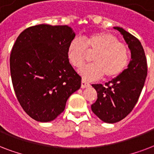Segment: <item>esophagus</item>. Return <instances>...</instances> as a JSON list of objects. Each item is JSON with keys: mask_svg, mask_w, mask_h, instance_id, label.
<instances>
[{"mask_svg": "<svg viewBox=\"0 0 154 154\" xmlns=\"http://www.w3.org/2000/svg\"><path fill=\"white\" fill-rule=\"evenodd\" d=\"M91 86V84L89 83H88L87 81L84 80V79H82V82H81V88H89Z\"/></svg>", "mask_w": 154, "mask_h": 154, "instance_id": "1", "label": "esophagus"}]
</instances>
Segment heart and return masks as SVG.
<instances>
[{
	"label": "heart",
	"mask_w": 154,
	"mask_h": 154,
	"mask_svg": "<svg viewBox=\"0 0 154 154\" xmlns=\"http://www.w3.org/2000/svg\"><path fill=\"white\" fill-rule=\"evenodd\" d=\"M88 52H95L91 58L94 63L79 70L88 80L99 79L103 75L107 79L116 78L128 66V47L108 32H96L84 35L82 39H72L67 46L66 54L69 62L78 67L83 63Z\"/></svg>",
	"instance_id": "heart-1"
}]
</instances>
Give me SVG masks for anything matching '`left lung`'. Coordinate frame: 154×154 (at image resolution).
Wrapping results in <instances>:
<instances>
[{
  "mask_svg": "<svg viewBox=\"0 0 154 154\" xmlns=\"http://www.w3.org/2000/svg\"><path fill=\"white\" fill-rule=\"evenodd\" d=\"M120 32L131 51L128 68L112 80L102 84H92L97 91V100L91 110L101 120L116 123L126 117L136 105L147 76V61L140 42L120 27Z\"/></svg>",
  "mask_w": 154,
  "mask_h": 154,
  "instance_id": "1",
  "label": "left lung"
}]
</instances>
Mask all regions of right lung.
I'll use <instances>...</instances> for the list:
<instances>
[{
  "mask_svg": "<svg viewBox=\"0 0 154 154\" xmlns=\"http://www.w3.org/2000/svg\"><path fill=\"white\" fill-rule=\"evenodd\" d=\"M75 34L68 26L42 24L26 29L10 54V74L17 100L31 118L54 120L67 99L79 89L81 77L70 63L66 51Z\"/></svg>",
  "mask_w": 154,
  "mask_h": 154,
  "instance_id": "1",
  "label": "right lung"
}]
</instances>
